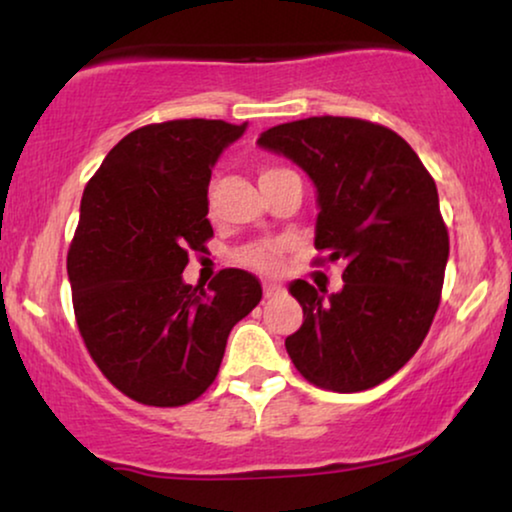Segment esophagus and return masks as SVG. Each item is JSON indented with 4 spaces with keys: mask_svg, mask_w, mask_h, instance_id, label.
<instances>
[{
    "mask_svg": "<svg viewBox=\"0 0 512 512\" xmlns=\"http://www.w3.org/2000/svg\"><path fill=\"white\" fill-rule=\"evenodd\" d=\"M282 293H284L282 286H277V284H270V282H265V284H263V296H265V298H275V296H282Z\"/></svg>",
    "mask_w": 512,
    "mask_h": 512,
    "instance_id": "obj_1",
    "label": "esophagus"
}]
</instances>
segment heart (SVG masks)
<instances>
[{
  "mask_svg": "<svg viewBox=\"0 0 512 512\" xmlns=\"http://www.w3.org/2000/svg\"><path fill=\"white\" fill-rule=\"evenodd\" d=\"M279 167H263L261 170V179L268 177V174L277 172ZM286 251V242L284 240H272V242H256L249 244L247 249L240 251L237 261L247 268L263 272V275H277L282 270V258Z\"/></svg>",
  "mask_w": 512,
  "mask_h": 512,
  "instance_id": "heart-1",
  "label": "heart"
}]
</instances>
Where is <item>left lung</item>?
<instances>
[{
    "mask_svg": "<svg viewBox=\"0 0 512 512\" xmlns=\"http://www.w3.org/2000/svg\"><path fill=\"white\" fill-rule=\"evenodd\" d=\"M258 144L317 186L314 247L326 256L314 263H345V286L328 298L305 279L289 286L303 326L286 352L314 387H377L415 356L440 305L450 235L436 181L401 135L361 118L282 123Z\"/></svg>",
    "mask_w": 512,
    "mask_h": 512,
    "instance_id": "obj_1",
    "label": "left lung"
}]
</instances>
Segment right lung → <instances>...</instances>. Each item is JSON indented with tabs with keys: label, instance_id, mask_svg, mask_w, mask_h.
Segmentation results:
<instances>
[{
	"label": "right lung",
	"instance_id": "1",
	"mask_svg": "<svg viewBox=\"0 0 512 512\" xmlns=\"http://www.w3.org/2000/svg\"><path fill=\"white\" fill-rule=\"evenodd\" d=\"M244 130L207 118L144 125L83 191L67 254L76 326L102 375L132 401L179 408L205 394L233 326L261 303L251 272L226 268L207 289L181 279L188 254L214 237L212 167Z\"/></svg>",
	"mask_w": 512,
	"mask_h": 512
}]
</instances>
